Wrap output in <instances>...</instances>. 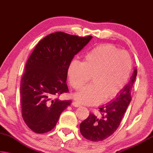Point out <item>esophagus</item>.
<instances>
[{
    "label": "esophagus",
    "mask_w": 153,
    "mask_h": 153,
    "mask_svg": "<svg viewBox=\"0 0 153 153\" xmlns=\"http://www.w3.org/2000/svg\"><path fill=\"white\" fill-rule=\"evenodd\" d=\"M72 105H73L75 107H79L81 106L78 102H73V103H72Z\"/></svg>",
    "instance_id": "obj_1"
}]
</instances>
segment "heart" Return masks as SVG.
I'll return each instance as SVG.
<instances>
[{
    "mask_svg": "<svg viewBox=\"0 0 153 153\" xmlns=\"http://www.w3.org/2000/svg\"><path fill=\"white\" fill-rule=\"evenodd\" d=\"M131 69V60L125 51L111 45H99L85 55L82 63L72 61L67 69L71 86L79 89L91 76L92 84L74 94L79 103L99 104L117 97L125 86Z\"/></svg>",
    "mask_w": 153,
    "mask_h": 153,
    "instance_id": "b5f03b06",
    "label": "heart"
}]
</instances>
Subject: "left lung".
<instances>
[{"label":"left lung","mask_w":153,"mask_h":153,"mask_svg":"<svg viewBox=\"0 0 153 153\" xmlns=\"http://www.w3.org/2000/svg\"><path fill=\"white\" fill-rule=\"evenodd\" d=\"M136 76L137 69L135 67L130 80L117 97L109 103L99 108L101 117L90 114L88 117L80 123V132L85 138L92 142H100L115 132L131 100V91Z\"/></svg>","instance_id":"1"}]
</instances>
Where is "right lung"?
Listing matches in <instances>:
<instances>
[{
	"label": "right lung",
	"instance_id": "add662e5",
	"mask_svg": "<svg viewBox=\"0 0 153 153\" xmlns=\"http://www.w3.org/2000/svg\"><path fill=\"white\" fill-rule=\"evenodd\" d=\"M92 38L55 32L36 45L25 65L20 87L22 117L33 131H51L71 105V100L53 97L69 91L66 84L69 65Z\"/></svg>",
	"mask_w": 153,
	"mask_h": 153
}]
</instances>
